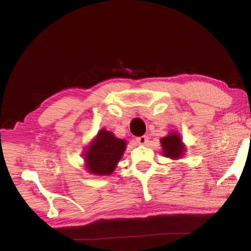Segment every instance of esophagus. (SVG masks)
Listing matches in <instances>:
<instances>
[{
    "label": "esophagus",
    "instance_id": "esophagus-1",
    "mask_svg": "<svg viewBox=\"0 0 251 251\" xmlns=\"http://www.w3.org/2000/svg\"><path fill=\"white\" fill-rule=\"evenodd\" d=\"M136 142H137L139 145H145V144L148 142V137L147 136H141V137H137L136 138Z\"/></svg>",
    "mask_w": 251,
    "mask_h": 251
}]
</instances>
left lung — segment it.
Returning a JSON list of instances; mask_svg holds the SVG:
<instances>
[{
	"instance_id": "left-lung-1",
	"label": "left lung",
	"mask_w": 251,
	"mask_h": 251,
	"mask_svg": "<svg viewBox=\"0 0 251 251\" xmlns=\"http://www.w3.org/2000/svg\"><path fill=\"white\" fill-rule=\"evenodd\" d=\"M160 144L164 156L174 160L181 158L186 151V145L177 131H169L167 136L160 139Z\"/></svg>"
}]
</instances>
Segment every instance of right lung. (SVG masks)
<instances>
[{"instance_id": "right-lung-1", "label": "right lung", "mask_w": 251, "mask_h": 251, "mask_svg": "<svg viewBox=\"0 0 251 251\" xmlns=\"http://www.w3.org/2000/svg\"><path fill=\"white\" fill-rule=\"evenodd\" d=\"M126 146L125 139L115 137L112 131L100 129L84 151L85 169L91 175H110L124 155Z\"/></svg>"}]
</instances>
